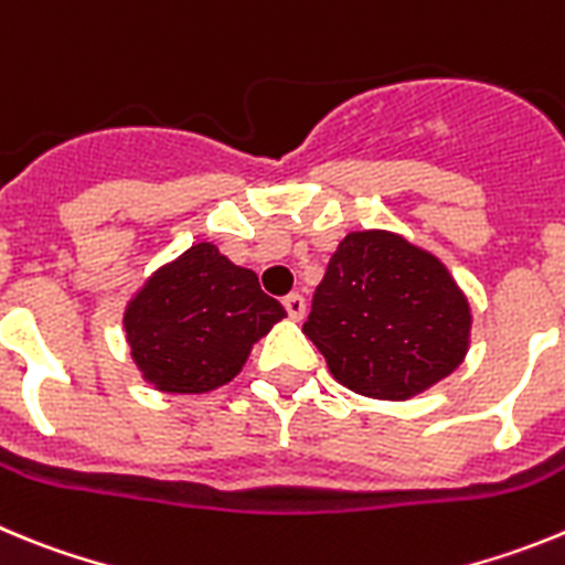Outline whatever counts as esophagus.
I'll return each instance as SVG.
<instances>
[{
    "instance_id": "obj_1",
    "label": "esophagus",
    "mask_w": 565,
    "mask_h": 565,
    "mask_svg": "<svg viewBox=\"0 0 565 565\" xmlns=\"http://www.w3.org/2000/svg\"><path fill=\"white\" fill-rule=\"evenodd\" d=\"M282 308H286V313L291 319L306 317V299L299 297V294H288V297H282Z\"/></svg>"
}]
</instances>
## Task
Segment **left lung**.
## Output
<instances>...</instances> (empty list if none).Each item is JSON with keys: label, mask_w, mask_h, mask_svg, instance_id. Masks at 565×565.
<instances>
[{"label": "left lung", "mask_w": 565, "mask_h": 565, "mask_svg": "<svg viewBox=\"0 0 565 565\" xmlns=\"http://www.w3.org/2000/svg\"><path fill=\"white\" fill-rule=\"evenodd\" d=\"M469 326L467 297L441 259L371 228L339 243L302 333L348 391L404 402L463 362Z\"/></svg>", "instance_id": "1"}]
</instances>
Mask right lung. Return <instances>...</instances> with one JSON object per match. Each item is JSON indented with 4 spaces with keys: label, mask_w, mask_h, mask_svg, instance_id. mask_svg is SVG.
Listing matches in <instances>:
<instances>
[{
    "label": "right lung",
    "mask_w": 565,
    "mask_h": 565,
    "mask_svg": "<svg viewBox=\"0 0 565 565\" xmlns=\"http://www.w3.org/2000/svg\"><path fill=\"white\" fill-rule=\"evenodd\" d=\"M282 317L257 274L234 266L212 243H198L129 299L124 331L154 391L209 393L243 371L252 344Z\"/></svg>",
    "instance_id": "obj_1"
}]
</instances>
